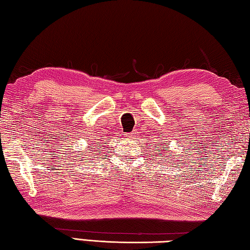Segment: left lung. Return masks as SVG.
Wrapping results in <instances>:
<instances>
[{
    "mask_svg": "<svg viewBox=\"0 0 250 250\" xmlns=\"http://www.w3.org/2000/svg\"><path fill=\"white\" fill-rule=\"evenodd\" d=\"M159 151H161V150H159Z\"/></svg>",
    "mask_w": 250,
    "mask_h": 250,
    "instance_id": "left-lung-1",
    "label": "left lung"
}]
</instances>
